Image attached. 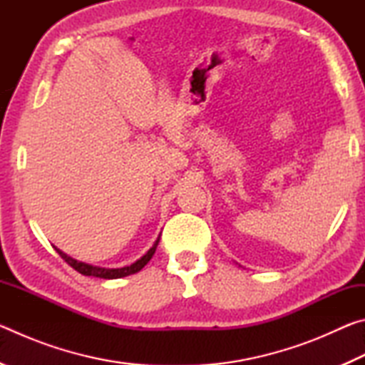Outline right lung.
Listing matches in <instances>:
<instances>
[{
    "mask_svg": "<svg viewBox=\"0 0 365 365\" xmlns=\"http://www.w3.org/2000/svg\"><path fill=\"white\" fill-rule=\"evenodd\" d=\"M159 245V238L154 242L153 248H150V251L146 252L143 257H140L137 262H133L132 265H125V267H120V269H106V267H98V265H91V264H85V262H80L77 259H72L71 256H67L66 252H63L61 250H58L56 246H54V250L59 252V256L64 259V261L71 265L72 269H76L77 272H80L82 275H88V277H100V279H122V277H127V275H132V274H137L141 269L145 267V265L150 262V259L153 257L154 252H156V248Z\"/></svg>",
    "mask_w": 365,
    "mask_h": 365,
    "instance_id": "1",
    "label": "right lung"
}]
</instances>
